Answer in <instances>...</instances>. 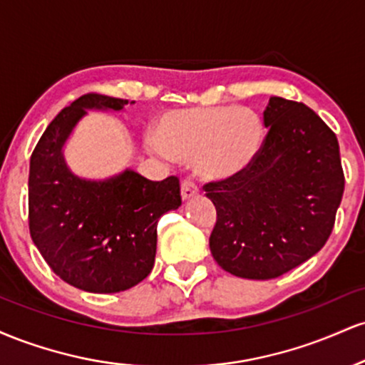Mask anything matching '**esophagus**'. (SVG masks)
Returning <instances> with one entry per match:
<instances>
[{"label":"esophagus","mask_w":365,"mask_h":365,"mask_svg":"<svg viewBox=\"0 0 365 365\" xmlns=\"http://www.w3.org/2000/svg\"><path fill=\"white\" fill-rule=\"evenodd\" d=\"M199 194V187H197V183L194 182L192 178H183L182 180V197L183 199H192V197H195Z\"/></svg>","instance_id":"obj_1"}]
</instances>
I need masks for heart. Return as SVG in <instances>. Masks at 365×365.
Instances as JSON below:
<instances>
[{"label":"heart","instance_id":"obj_1","mask_svg":"<svg viewBox=\"0 0 365 365\" xmlns=\"http://www.w3.org/2000/svg\"><path fill=\"white\" fill-rule=\"evenodd\" d=\"M266 127L259 113L247 106H192L163 113L153 153L192 161L206 178H230L249 168L264 144Z\"/></svg>","mask_w":365,"mask_h":365}]
</instances>
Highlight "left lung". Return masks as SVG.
I'll list each match as a JSON object with an SVG mask.
<instances>
[{
  "instance_id": "8db88e82",
  "label": "left lung",
  "mask_w": 365,
  "mask_h": 365,
  "mask_svg": "<svg viewBox=\"0 0 365 365\" xmlns=\"http://www.w3.org/2000/svg\"><path fill=\"white\" fill-rule=\"evenodd\" d=\"M264 125L252 165L202 187L216 207L212 257L249 279L278 278L319 252L345 190L336 135L311 108L274 96Z\"/></svg>"
}]
</instances>
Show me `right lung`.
Listing matches in <instances>:
<instances>
[{"mask_svg":"<svg viewBox=\"0 0 365 365\" xmlns=\"http://www.w3.org/2000/svg\"><path fill=\"white\" fill-rule=\"evenodd\" d=\"M127 99L89 92L63 108L31 156L29 230L63 282L92 293L135 287L156 257L158 220L182 204L178 177L153 182L127 170L106 182L66 168L61 148L87 110H123Z\"/></svg>","mask_w":365,"mask_h":365,"instance_id":"add662e5","label":"right lung"}]
</instances>
